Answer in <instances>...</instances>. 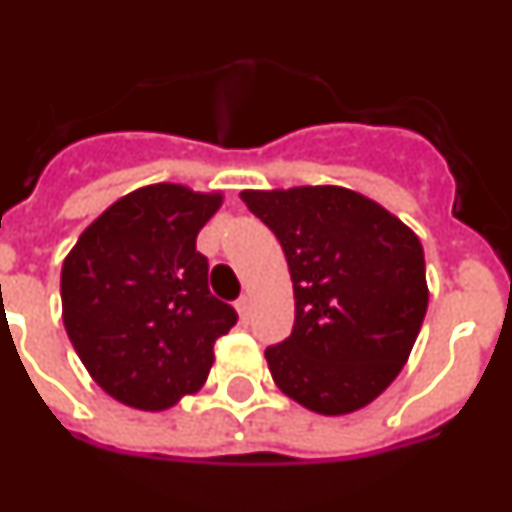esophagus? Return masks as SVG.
Wrapping results in <instances>:
<instances>
[{
    "mask_svg": "<svg viewBox=\"0 0 512 512\" xmlns=\"http://www.w3.org/2000/svg\"><path fill=\"white\" fill-rule=\"evenodd\" d=\"M235 310H238V315H241L243 323H248V318H251V297L248 295L238 297V300H235Z\"/></svg>",
    "mask_w": 512,
    "mask_h": 512,
    "instance_id": "esophagus-1",
    "label": "esophagus"
}]
</instances>
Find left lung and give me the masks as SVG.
<instances>
[{"label": "left lung", "mask_w": 512, "mask_h": 512, "mask_svg": "<svg viewBox=\"0 0 512 512\" xmlns=\"http://www.w3.org/2000/svg\"><path fill=\"white\" fill-rule=\"evenodd\" d=\"M241 200L277 235L295 287L289 338L266 348L279 390L320 415L382 395L408 361L428 307L418 235L343 187H295Z\"/></svg>", "instance_id": "obj_1"}]
</instances>
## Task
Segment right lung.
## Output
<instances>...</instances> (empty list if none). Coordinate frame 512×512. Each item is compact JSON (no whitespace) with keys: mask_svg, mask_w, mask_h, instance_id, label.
Masks as SVG:
<instances>
[{"mask_svg":"<svg viewBox=\"0 0 512 512\" xmlns=\"http://www.w3.org/2000/svg\"><path fill=\"white\" fill-rule=\"evenodd\" d=\"M223 194L151 184L125 194L63 261V325L94 382L122 405L166 410L205 384L238 320L210 295L197 233Z\"/></svg>","mask_w":512,"mask_h":512,"instance_id":"right-lung-1","label":"right lung"}]
</instances>
